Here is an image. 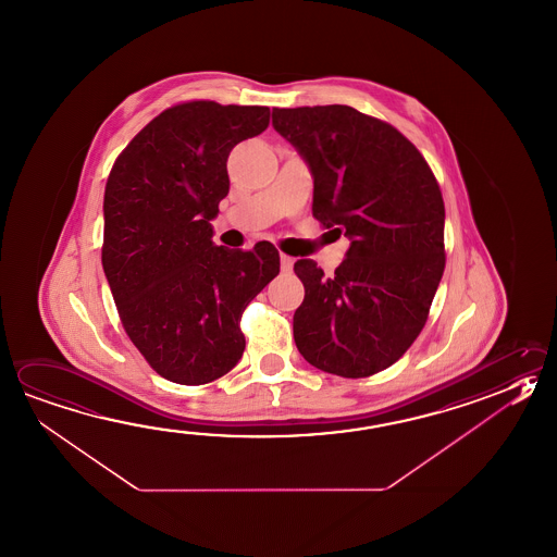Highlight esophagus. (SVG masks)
<instances>
[{
    "label": "esophagus",
    "instance_id": "obj_1",
    "mask_svg": "<svg viewBox=\"0 0 557 557\" xmlns=\"http://www.w3.org/2000/svg\"><path fill=\"white\" fill-rule=\"evenodd\" d=\"M280 262H282V270L284 272H292V268H294L295 260L292 256H287V253H282L280 256Z\"/></svg>",
    "mask_w": 557,
    "mask_h": 557
}]
</instances>
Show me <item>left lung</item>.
<instances>
[{
  "label": "left lung",
  "instance_id": "obj_1",
  "mask_svg": "<svg viewBox=\"0 0 557 557\" xmlns=\"http://www.w3.org/2000/svg\"><path fill=\"white\" fill-rule=\"evenodd\" d=\"M275 132L313 173V216L347 258L325 277L297 260L294 338L309 364L343 379L392 367L418 338L445 270V205L410 139L350 106L273 108Z\"/></svg>",
  "mask_w": 557,
  "mask_h": 557
}]
</instances>
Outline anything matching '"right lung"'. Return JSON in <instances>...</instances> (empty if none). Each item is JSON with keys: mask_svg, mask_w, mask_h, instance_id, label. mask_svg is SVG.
I'll return each instance as SVG.
<instances>
[{"mask_svg": "<svg viewBox=\"0 0 557 557\" xmlns=\"http://www.w3.org/2000/svg\"><path fill=\"white\" fill-rule=\"evenodd\" d=\"M268 124V106H171L110 171L106 280L129 341L171 382L200 386L231 372L246 347L242 313L280 273L270 242L231 250L210 240L232 147Z\"/></svg>", "mask_w": 557, "mask_h": 557, "instance_id": "1", "label": "right lung"}]
</instances>
